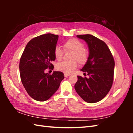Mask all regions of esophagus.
<instances>
[{"label": "esophagus", "mask_w": 133, "mask_h": 133, "mask_svg": "<svg viewBox=\"0 0 133 133\" xmlns=\"http://www.w3.org/2000/svg\"><path fill=\"white\" fill-rule=\"evenodd\" d=\"M70 74H64V76H65V77H68V76H70Z\"/></svg>", "instance_id": "esophagus-1"}]
</instances>
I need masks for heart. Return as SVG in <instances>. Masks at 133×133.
Masks as SVG:
<instances>
[{"label": "heart", "instance_id": "b5f03b06", "mask_svg": "<svg viewBox=\"0 0 133 133\" xmlns=\"http://www.w3.org/2000/svg\"><path fill=\"white\" fill-rule=\"evenodd\" d=\"M63 46L65 52H73L71 56V60L73 61L58 63L56 66L58 70L65 74H69L77 68V62L81 65L85 64L87 62L89 53L88 50L84 48V44L82 42L75 38L70 39L63 44ZM64 51L59 46L55 48L54 54L58 61L62 60L64 54Z\"/></svg>", "mask_w": 133, "mask_h": 133}]
</instances>
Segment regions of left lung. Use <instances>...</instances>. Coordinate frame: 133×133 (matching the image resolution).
Masks as SVG:
<instances>
[{"label":"left lung","instance_id":"left-lung-1","mask_svg":"<svg viewBox=\"0 0 133 133\" xmlns=\"http://www.w3.org/2000/svg\"><path fill=\"white\" fill-rule=\"evenodd\" d=\"M88 44L89 58L82 69L89 78L78 76L75 89L84 101L95 103L102 100L110 91L114 80L115 62L105 43L90 34L78 35Z\"/></svg>","mask_w":133,"mask_h":133}]
</instances>
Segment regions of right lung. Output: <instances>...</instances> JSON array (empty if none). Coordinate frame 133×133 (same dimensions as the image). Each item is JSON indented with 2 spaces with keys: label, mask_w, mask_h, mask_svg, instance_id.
Instances as JSON below:
<instances>
[{
  "label": "right lung",
  "mask_w": 133,
  "mask_h": 133,
  "mask_svg": "<svg viewBox=\"0 0 133 133\" xmlns=\"http://www.w3.org/2000/svg\"><path fill=\"white\" fill-rule=\"evenodd\" d=\"M58 37L49 33L33 38L27 44L20 60L22 83L28 94L37 101L49 99L64 78L61 71L45 73L46 69H54L51 62L55 60L54 51Z\"/></svg>",
  "instance_id": "1"
}]
</instances>
